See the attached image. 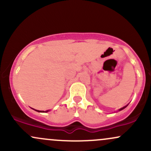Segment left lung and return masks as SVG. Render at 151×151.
Returning a JSON list of instances; mask_svg holds the SVG:
<instances>
[{"label":"left lung","instance_id":"obj_1","mask_svg":"<svg viewBox=\"0 0 151 151\" xmlns=\"http://www.w3.org/2000/svg\"><path fill=\"white\" fill-rule=\"evenodd\" d=\"M128 106V105H126V106H125L122 107V108H121L120 109H119V111H121V110H123V109H125V108H126V106Z\"/></svg>","mask_w":151,"mask_h":151}]
</instances>
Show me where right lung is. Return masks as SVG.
I'll return each instance as SVG.
<instances>
[{
    "label": "right lung",
    "mask_w": 151,
    "mask_h": 151,
    "mask_svg": "<svg viewBox=\"0 0 151 151\" xmlns=\"http://www.w3.org/2000/svg\"><path fill=\"white\" fill-rule=\"evenodd\" d=\"M35 111H37V112H41V113H44V112H48L50 110H47L46 111H39V110H36V109H35Z\"/></svg>",
    "instance_id": "right-lung-1"
}]
</instances>
